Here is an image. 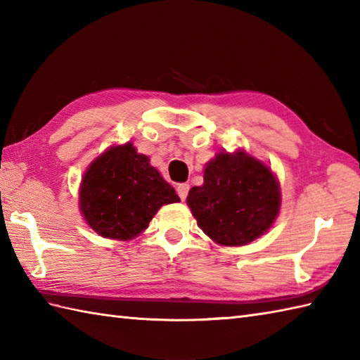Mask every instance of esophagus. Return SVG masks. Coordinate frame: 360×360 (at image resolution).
<instances>
[{
    "mask_svg": "<svg viewBox=\"0 0 360 360\" xmlns=\"http://www.w3.org/2000/svg\"><path fill=\"white\" fill-rule=\"evenodd\" d=\"M188 184H179L178 187H176V192H178V195H179V198L182 201L186 200L187 198V195H188Z\"/></svg>",
    "mask_w": 360,
    "mask_h": 360,
    "instance_id": "esophagus-1",
    "label": "esophagus"
}]
</instances>
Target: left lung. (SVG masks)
Segmentation results:
<instances>
[{"label": "left lung", "mask_w": 360, "mask_h": 360, "mask_svg": "<svg viewBox=\"0 0 360 360\" xmlns=\"http://www.w3.org/2000/svg\"><path fill=\"white\" fill-rule=\"evenodd\" d=\"M187 204L198 226L221 246H244L277 218L280 186L271 168L246 151H221L204 168V184Z\"/></svg>", "instance_id": "left-lung-1"}]
</instances>
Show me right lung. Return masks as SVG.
<instances>
[{
  "label": "right lung",
  "instance_id": "obj_1",
  "mask_svg": "<svg viewBox=\"0 0 360 360\" xmlns=\"http://www.w3.org/2000/svg\"><path fill=\"white\" fill-rule=\"evenodd\" d=\"M79 196L89 227L103 238L122 241L141 235L164 204L179 201L131 142L108 148L88 167Z\"/></svg>",
  "mask_w": 360,
  "mask_h": 360
}]
</instances>
